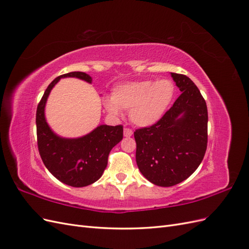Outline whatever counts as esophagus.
<instances>
[{"mask_svg": "<svg viewBox=\"0 0 249 249\" xmlns=\"http://www.w3.org/2000/svg\"><path fill=\"white\" fill-rule=\"evenodd\" d=\"M124 135L125 137H131L133 135V131L132 129H130V127H124Z\"/></svg>", "mask_w": 249, "mask_h": 249, "instance_id": "esophagus-1", "label": "esophagus"}]
</instances>
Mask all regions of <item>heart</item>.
Wrapping results in <instances>:
<instances>
[{"label":"heart","mask_w":249,"mask_h":249,"mask_svg":"<svg viewBox=\"0 0 249 249\" xmlns=\"http://www.w3.org/2000/svg\"><path fill=\"white\" fill-rule=\"evenodd\" d=\"M176 93V86L168 79L143 80L116 86L106 108L111 114L130 111L132 122L140 126L156 124L168 109Z\"/></svg>","instance_id":"b5f03b06"}]
</instances>
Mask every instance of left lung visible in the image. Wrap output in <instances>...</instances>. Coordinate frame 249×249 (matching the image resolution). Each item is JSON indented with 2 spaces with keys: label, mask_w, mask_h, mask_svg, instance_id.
<instances>
[{
  "label": "left lung",
  "mask_w": 249,
  "mask_h": 249,
  "mask_svg": "<svg viewBox=\"0 0 249 249\" xmlns=\"http://www.w3.org/2000/svg\"><path fill=\"white\" fill-rule=\"evenodd\" d=\"M180 95L172 107L149 126L134 132L136 162L149 182L171 187L197 169L208 144V109L193 81L171 72Z\"/></svg>",
  "instance_id": "8db88e82"
}]
</instances>
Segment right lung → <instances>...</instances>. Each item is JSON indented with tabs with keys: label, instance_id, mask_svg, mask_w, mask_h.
I'll list each match as a JSON object with an SVG mask.
<instances>
[{
	"label": "right lung",
	"instance_id": "add662e5",
	"mask_svg": "<svg viewBox=\"0 0 249 249\" xmlns=\"http://www.w3.org/2000/svg\"><path fill=\"white\" fill-rule=\"evenodd\" d=\"M74 77L91 83L89 74L72 71L57 77L44 91L36 111L37 145L43 164L60 182L72 187H85L99 179L107 167L111 149L124 137V126H97L84 137L61 138L46 122L44 106L52 88L61 78Z\"/></svg>",
	"mask_w": 249,
	"mask_h": 249
}]
</instances>
